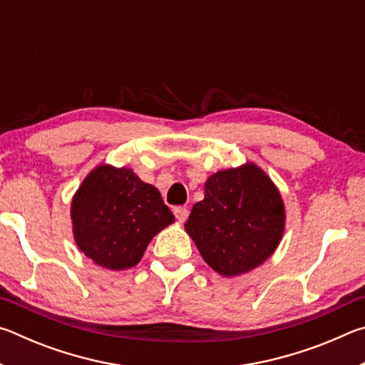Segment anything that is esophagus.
<instances>
[{
  "instance_id": "1",
  "label": "esophagus",
  "mask_w": 365,
  "mask_h": 365,
  "mask_svg": "<svg viewBox=\"0 0 365 365\" xmlns=\"http://www.w3.org/2000/svg\"><path fill=\"white\" fill-rule=\"evenodd\" d=\"M174 214L178 222H185L188 219V209L183 207V206H177L174 207Z\"/></svg>"
}]
</instances>
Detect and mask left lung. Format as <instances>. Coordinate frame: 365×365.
<instances>
[{
  "instance_id": "8db88e82",
  "label": "left lung",
  "mask_w": 365,
  "mask_h": 365,
  "mask_svg": "<svg viewBox=\"0 0 365 365\" xmlns=\"http://www.w3.org/2000/svg\"><path fill=\"white\" fill-rule=\"evenodd\" d=\"M283 228L280 191L252 163L209 177L205 200L196 202L185 224L202 259L224 277L261 265L279 246Z\"/></svg>"
}]
</instances>
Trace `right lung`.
Here are the masks:
<instances>
[{
    "label": "right lung",
    "instance_id": "1",
    "mask_svg": "<svg viewBox=\"0 0 365 365\" xmlns=\"http://www.w3.org/2000/svg\"><path fill=\"white\" fill-rule=\"evenodd\" d=\"M71 217L78 248L110 270L137 265L151 240L175 220L156 187L130 169L108 164L98 165L80 185Z\"/></svg>",
    "mask_w": 365,
    "mask_h": 365
}]
</instances>
